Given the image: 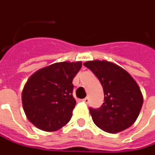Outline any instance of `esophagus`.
<instances>
[{
	"instance_id": "obj_1",
	"label": "esophagus",
	"mask_w": 155,
	"mask_h": 155,
	"mask_svg": "<svg viewBox=\"0 0 155 155\" xmlns=\"http://www.w3.org/2000/svg\"><path fill=\"white\" fill-rule=\"evenodd\" d=\"M82 101H83L84 103H86V104H87V103L89 102V98H88V97L87 96V97H85L84 99H82Z\"/></svg>"
}]
</instances>
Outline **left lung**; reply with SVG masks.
<instances>
[{"mask_svg":"<svg viewBox=\"0 0 155 155\" xmlns=\"http://www.w3.org/2000/svg\"><path fill=\"white\" fill-rule=\"evenodd\" d=\"M99 79L104 93L100 109H89L97 127L109 133L129 128L138 118L143 104L140 88L132 75L107 60H89L83 64Z\"/></svg>","mask_w":155,"mask_h":155,"instance_id":"1","label":"left lung"}]
</instances>
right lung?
Instances as JSON below:
<instances>
[{
  "instance_id": "right-lung-1",
  "label": "right lung",
  "mask_w": 155,
  "mask_h": 155,
  "mask_svg": "<svg viewBox=\"0 0 155 155\" xmlns=\"http://www.w3.org/2000/svg\"><path fill=\"white\" fill-rule=\"evenodd\" d=\"M81 65V61L54 63L28 79L22 92L23 108L37 128L55 132L70 121L76 104L72 81Z\"/></svg>"
}]
</instances>
